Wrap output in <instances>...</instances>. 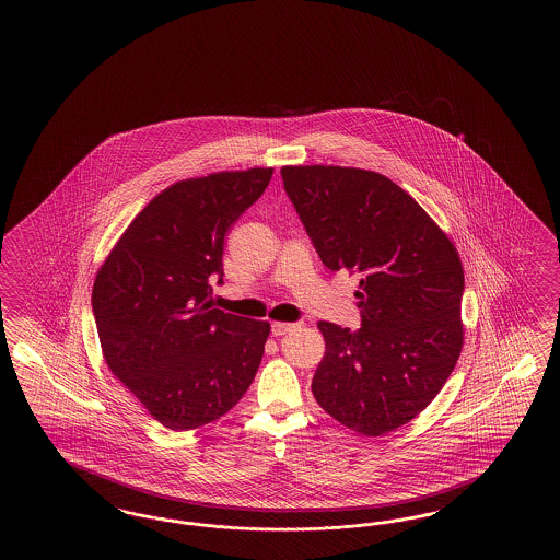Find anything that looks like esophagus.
<instances>
[{
    "instance_id": "34e87169",
    "label": "esophagus",
    "mask_w": 560,
    "mask_h": 560,
    "mask_svg": "<svg viewBox=\"0 0 560 560\" xmlns=\"http://www.w3.org/2000/svg\"><path fill=\"white\" fill-rule=\"evenodd\" d=\"M294 328H296V324H292V322H272L275 336H284V334L292 332Z\"/></svg>"
}]
</instances>
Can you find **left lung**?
I'll use <instances>...</instances> for the list:
<instances>
[{"label": "left lung", "instance_id": "8db88e82", "mask_svg": "<svg viewBox=\"0 0 560 560\" xmlns=\"http://www.w3.org/2000/svg\"><path fill=\"white\" fill-rule=\"evenodd\" d=\"M282 179L322 262L358 276L357 332L318 322L316 402L366 436L402 427L441 393L463 350V262L393 179L358 167L284 166Z\"/></svg>", "mask_w": 560, "mask_h": 560}]
</instances>
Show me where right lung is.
Segmentation results:
<instances>
[{
	"label": "right lung",
	"mask_w": 560,
	"mask_h": 560,
	"mask_svg": "<svg viewBox=\"0 0 560 560\" xmlns=\"http://www.w3.org/2000/svg\"><path fill=\"white\" fill-rule=\"evenodd\" d=\"M272 167L182 179L131 220L95 276L102 352L166 429H200L250 388L268 322L212 308L230 226L262 196Z\"/></svg>",
	"instance_id": "right-lung-1"
}]
</instances>
